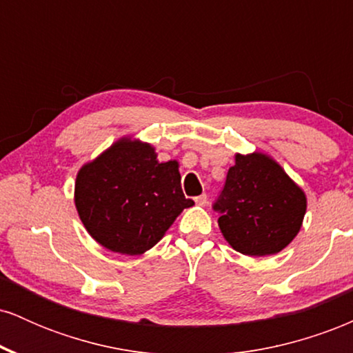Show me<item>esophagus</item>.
Returning <instances> with one entry per match:
<instances>
[{"label": "esophagus", "mask_w": 353, "mask_h": 353, "mask_svg": "<svg viewBox=\"0 0 353 353\" xmlns=\"http://www.w3.org/2000/svg\"><path fill=\"white\" fill-rule=\"evenodd\" d=\"M194 201H196L197 205H205L208 204V196H205V194H201V196L194 197Z\"/></svg>", "instance_id": "obj_1"}]
</instances>
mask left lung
Here are the masks:
<instances>
[{
    "mask_svg": "<svg viewBox=\"0 0 353 353\" xmlns=\"http://www.w3.org/2000/svg\"><path fill=\"white\" fill-rule=\"evenodd\" d=\"M307 209L303 190L272 157L236 154V164L214 210L219 228L237 252L264 257L281 252L297 236Z\"/></svg>",
    "mask_w": 353,
    "mask_h": 353,
    "instance_id": "8db88e82",
    "label": "left lung"
}]
</instances>
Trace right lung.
Here are the masks:
<instances>
[{
    "label": "right lung",
    "mask_w": 353,
    "mask_h": 353,
    "mask_svg": "<svg viewBox=\"0 0 353 353\" xmlns=\"http://www.w3.org/2000/svg\"><path fill=\"white\" fill-rule=\"evenodd\" d=\"M74 204L89 236L112 252L144 254L185 208L177 161L159 163L148 143L123 137L79 169Z\"/></svg>",
    "instance_id": "1"
}]
</instances>
